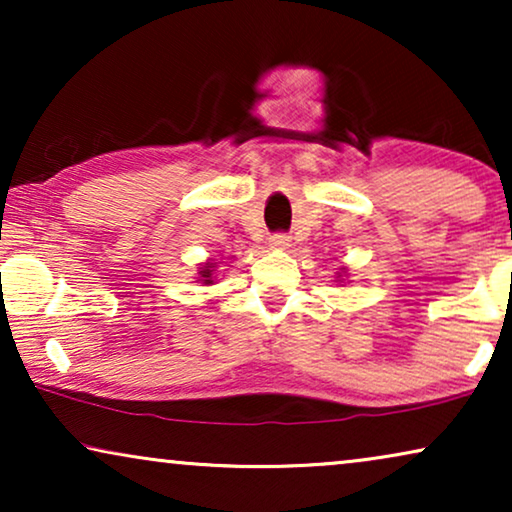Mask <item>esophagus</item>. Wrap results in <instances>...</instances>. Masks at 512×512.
Segmentation results:
<instances>
[{"mask_svg":"<svg viewBox=\"0 0 512 512\" xmlns=\"http://www.w3.org/2000/svg\"><path fill=\"white\" fill-rule=\"evenodd\" d=\"M270 244L275 249H289L291 247V237L286 233H275V235H270Z\"/></svg>","mask_w":512,"mask_h":512,"instance_id":"1","label":"esophagus"}]
</instances>
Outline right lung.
Here are the masks:
<instances>
[{
	"label": "right lung",
	"instance_id": "obj_1",
	"mask_svg": "<svg viewBox=\"0 0 512 512\" xmlns=\"http://www.w3.org/2000/svg\"><path fill=\"white\" fill-rule=\"evenodd\" d=\"M212 268H214V265L207 263L205 268L200 270V277H202V282H205V284H212Z\"/></svg>",
	"mask_w": 512,
	"mask_h": 512
}]
</instances>
